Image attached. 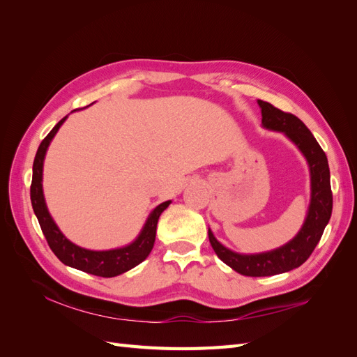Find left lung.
Wrapping results in <instances>:
<instances>
[{
    "label": "left lung",
    "mask_w": 357,
    "mask_h": 357,
    "mask_svg": "<svg viewBox=\"0 0 357 357\" xmlns=\"http://www.w3.org/2000/svg\"><path fill=\"white\" fill-rule=\"evenodd\" d=\"M262 113V126L269 131L283 132L299 152L310 168L311 198L305 220L299 232L274 250L243 255L225 247L208 229L213 250L234 271L248 277H269L283 274L304 264L320 241L332 214V190L328 158L310 129L296 116L275 109L274 105L257 100Z\"/></svg>",
    "instance_id": "1"
}]
</instances>
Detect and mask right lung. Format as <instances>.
Listing matches in <instances>:
<instances>
[{"label": "right lung", "mask_w": 357, "mask_h": 357, "mask_svg": "<svg viewBox=\"0 0 357 357\" xmlns=\"http://www.w3.org/2000/svg\"><path fill=\"white\" fill-rule=\"evenodd\" d=\"M66 116L55 125V128L47 134V137L43 139L37 155L34 159V165H32V183H31V204L34 213L41 226V231L45 234L46 240L52 252L56 255V257L62 264L67 266L80 269L83 273H89L98 277H116L121 275L129 269H132L138 264H142L144 259L150 255L155 244L156 238V226L159 215L162 211L167 210L171 201H165L159 204L156 208L152 210L149 218L139 231L137 238L128 245L112 248V250H89V248H83L77 244L71 243L66 235L61 232L58 225L50 215L45 193H43V165H45L46 152L52 143L53 137L56 135L62 123L67 121Z\"/></svg>", "instance_id": "1"}]
</instances>
